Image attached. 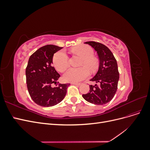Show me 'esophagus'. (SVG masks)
Masks as SVG:
<instances>
[{"label": "esophagus", "mask_w": 150, "mask_h": 150, "mask_svg": "<svg viewBox=\"0 0 150 150\" xmlns=\"http://www.w3.org/2000/svg\"><path fill=\"white\" fill-rule=\"evenodd\" d=\"M72 84H74V85H77V86H80L81 83H72Z\"/></svg>", "instance_id": "1"}]
</instances>
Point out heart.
<instances>
[{
  "label": "heart",
  "instance_id": "b5f03b06",
  "mask_svg": "<svg viewBox=\"0 0 150 150\" xmlns=\"http://www.w3.org/2000/svg\"><path fill=\"white\" fill-rule=\"evenodd\" d=\"M72 51L83 57L81 66L78 68H71L64 75V79L67 82L78 83L89 75L90 72L86 66L94 70L97 65L96 59L93 57V49L87 45H81L72 49ZM53 64L56 69L60 72H64L69 67V57L64 51H59L54 54Z\"/></svg>",
  "mask_w": 150,
  "mask_h": 150
}]
</instances>
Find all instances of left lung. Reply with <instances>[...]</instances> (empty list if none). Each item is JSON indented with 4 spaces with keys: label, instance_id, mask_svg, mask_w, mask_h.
<instances>
[{
    "label": "left lung",
    "instance_id": "obj_1",
    "mask_svg": "<svg viewBox=\"0 0 150 150\" xmlns=\"http://www.w3.org/2000/svg\"><path fill=\"white\" fill-rule=\"evenodd\" d=\"M93 47L98 53L99 60V69L90 81L96 84L89 86V92L83 94L86 101L97 105L110 102L117 91L120 74L115 56L108 47L94 41L84 42Z\"/></svg>",
    "mask_w": 150,
    "mask_h": 150
}]
</instances>
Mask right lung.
Wrapping results in <instances>:
<instances>
[{
    "instance_id": "add662e5",
    "label": "right lung",
    "mask_w": 150,
    "mask_h": 150,
    "mask_svg": "<svg viewBox=\"0 0 150 150\" xmlns=\"http://www.w3.org/2000/svg\"><path fill=\"white\" fill-rule=\"evenodd\" d=\"M62 47L46 45L30 56L25 69L27 87L32 99L43 107L53 106L64 98L70 84H59L60 75L52 64L54 53ZM52 83L57 87L52 88Z\"/></svg>"
}]
</instances>
